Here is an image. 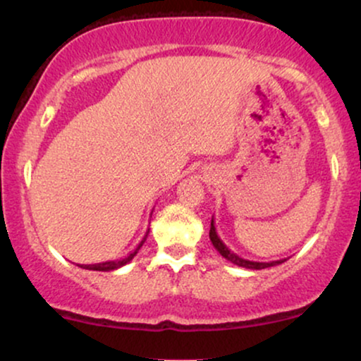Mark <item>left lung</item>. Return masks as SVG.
<instances>
[{
	"label": "left lung",
	"instance_id": "left-lung-1",
	"mask_svg": "<svg viewBox=\"0 0 361 361\" xmlns=\"http://www.w3.org/2000/svg\"><path fill=\"white\" fill-rule=\"evenodd\" d=\"M210 241H212L214 247L217 250L221 255L226 258L227 261H231V263L238 264V267H243V268H247V270H263V268H270V267H275V264H281L283 261L287 259H279V261H268V263H263V261H250V259H244L241 256H238L235 252H233L229 250V247L226 246V244L222 243V239L219 238L217 231H215V224H214V217H212V222H210Z\"/></svg>",
	"mask_w": 361,
	"mask_h": 361
}]
</instances>
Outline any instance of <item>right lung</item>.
Wrapping results in <instances>:
<instances>
[{"mask_svg":"<svg viewBox=\"0 0 361 361\" xmlns=\"http://www.w3.org/2000/svg\"><path fill=\"white\" fill-rule=\"evenodd\" d=\"M147 234H149V231L146 233V235H144V238H142V241L139 243V246L135 247V250L132 251V252H128L126 258L114 259V261H103V263H97V264H81V268H85V270H93V271H114V270H117V268L126 267L127 263H130V261L134 259V256L137 255L140 247H142V244L146 243Z\"/></svg>","mask_w":361,"mask_h":361,"instance_id":"right-lung-1","label":"right lung"}]
</instances>
